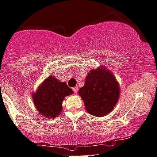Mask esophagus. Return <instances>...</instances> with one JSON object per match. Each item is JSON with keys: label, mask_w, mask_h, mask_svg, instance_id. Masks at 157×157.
I'll return each instance as SVG.
<instances>
[{"label": "esophagus", "mask_w": 157, "mask_h": 157, "mask_svg": "<svg viewBox=\"0 0 157 157\" xmlns=\"http://www.w3.org/2000/svg\"><path fill=\"white\" fill-rule=\"evenodd\" d=\"M73 91H74V92H75V93H77V92H78V86H75V87H74V88H73Z\"/></svg>", "instance_id": "1"}]
</instances>
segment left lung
Here are the masks:
<instances>
[{
	"label": "left lung",
	"mask_w": 157,
	"mask_h": 157,
	"mask_svg": "<svg viewBox=\"0 0 157 157\" xmlns=\"http://www.w3.org/2000/svg\"><path fill=\"white\" fill-rule=\"evenodd\" d=\"M88 113L103 117L111 113L120 95V87L113 73L104 65L92 68L78 90Z\"/></svg>",
	"instance_id": "obj_1"
}]
</instances>
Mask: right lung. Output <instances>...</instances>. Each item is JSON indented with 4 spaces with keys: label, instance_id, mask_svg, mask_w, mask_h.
<instances>
[{
    "label": "right lung",
    "instance_id": "obj_1",
    "mask_svg": "<svg viewBox=\"0 0 157 157\" xmlns=\"http://www.w3.org/2000/svg\"><path fill=\"white\" fill-rule=\"evenodd\" d=\"M65 82L50 75L32 93V100L37 111L47 119H53L61 114L65 97L73 94Z\"/></svg>",
    "mask_w": 157,
    "mask_h": 157
}]
</instances>
